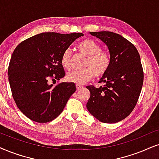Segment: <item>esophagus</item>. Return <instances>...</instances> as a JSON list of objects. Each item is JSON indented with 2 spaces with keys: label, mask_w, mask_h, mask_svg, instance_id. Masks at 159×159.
I'll use <instances>...</instances> for the list:
<instances>
[{
  "label": "esophagus",
  "mask_w": 159,
  "mask_h": 159,
  "mask_svg": "<svg viewBox=\"0 0 159 159\" xmlns=\"http://www.w3.org/2000/svg\"><path fill=\"white\" fill-rule=\"evenodd\" d=\"M83 87H84V86H82V85H81V84H76V89H77L78 90L82 89V88H83Z\"/></svg>",
  "instance_id": "esophagus-1"
}]
</instances>
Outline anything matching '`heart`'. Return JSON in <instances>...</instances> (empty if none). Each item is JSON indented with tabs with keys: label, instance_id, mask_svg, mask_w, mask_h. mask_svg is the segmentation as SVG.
I'll return each instance as SVG.
<instances>
[{
	"label": "heart",
	"instance_id": "1",
	"mask_svg": "<svg viewBox=\"0 0 159 159\" xmlns=\"http://www.w3.org/2000/svg\"><path fill=\"white\" fill-rule=\"evenodd\" d=\"M77 50L86 59L82 64L81 70H75L67 74L69 82L84 84L90 81L94 75L97 78L107 73L111 64V57L108 52L101 50V46L94 40L85 39L77 44ZM72 53L70 49L65 50L61 57L62 67L66 70L71 67Z\"/></svg>",
	"mask_w": 159,
	"mask_h": 159
}]
</instances>
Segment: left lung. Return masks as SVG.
<instances>
[{
    "mask_svg": "<svg viewBox=\"0 0 159 159\" xmlns=\"http://www.w3.org/2000/svg\"><path fill=\"white\" fill-rule=\"evenodd\" d=\"M106 44L111 57L108 72L100 78L104 85L87 86L88 111L104 123L120 122L131 113L143 85L144 72L135 46L121 35L110 31L90 32Z\"/></svg>",
    "mask_w": 159,
    "mask_h": 159,
    "instance_id": "1",
    "label": "left lung"
}]
</instances>
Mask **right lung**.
<instances>
[{
	"instance_id": "add662e5",
	"label": "right lung",
	"mask_w": 159,
	"mask_h": 159,
	"mask_svg": "<svg viewBox=\"0 0 159 159\" xmlns=\"http://www.w3.org/2000/svg\"><path fill=\"white\" fill-rule=\"evenodd\" d=\"M82 33L45 32L24 40L10 60L8 75L12 97L20 111L33 121L45 123L56 119L75 92L74 83H58L65 72L63 52Z\"/></svg>"
}]
</instances>
